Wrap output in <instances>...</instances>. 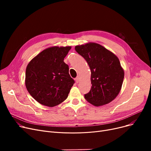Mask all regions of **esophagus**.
Listing matches in <instances>:
<instances>
[{
    "label": "esophagus",
    "mask_w": 151,
    "mask_h": 151,
    "mask_svg": "<svg viewBox=\"0 0 151 151\" xmlns=\"http://www.w3.org/2000/svg\"><path fill=\"white\" fill-rule=\"evenodd\" d=\"M75 81H76V83H78L79 82H80V76H78L75 78Z\"/></svg>",
    "instance_id": "obj_1"
}]
</instances>
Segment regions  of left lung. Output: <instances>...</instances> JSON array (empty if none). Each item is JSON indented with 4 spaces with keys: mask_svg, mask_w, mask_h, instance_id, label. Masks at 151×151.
<instances>
[{
    "mask_svg": "<svg viewBox=\"0 0 151 151\" xmlns=\"http://www.w3.org/2000/svg\"><path fill=\"white\" fill-rule=\"evenodd\" d=\"M76 51L83 56L91 70L90 91L85 99L94 106L109 104L119 93L124 71L115 54L96 43L75 46Z\"/></svg>",
    "mask_w": 151,
    "mask_h": 151,
    "instance_id": "left-lung-1",
    "label": "left lung"
}]
</instances>
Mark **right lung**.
Returning a JSON list of instances; mask_svg holds the SVG:
<instances>
[{"instance_id": "obj_1", "label": "right lung", "mask_w": 151, "mask_h": 151, "mask_svg": "<svg viewBox=\"0 0 151 151\" xmlns=\"http://www.w3.org/2000/svg\"><path fill=\"white\" fill-rule=\"evenodd\" d=\"M71 46L48 47L32 59L26 71L25 84L30 96L49 107L59 105L68 97L75 81L63 62Z\"/></svg>"}]
</instances>
